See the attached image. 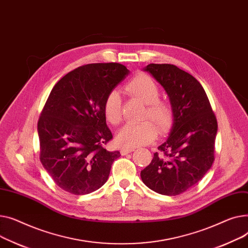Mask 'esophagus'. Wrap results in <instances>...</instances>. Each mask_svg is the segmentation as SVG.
Listing matches in <instances>:
<instances>
[{"instance_id":"obj_1","label":"esophagus","mask_w":248,"mask_h":248,"mask_svg":"<svg viewBox=\"0 0 248 248\" xmlns=\"http://www.w3.org/2000/svg\"><path fill=\"white\" fill-rule=\"evenodd\" d=\"M132 151H134V149H132V148H126V147H123V148H121L120 153H121V155H127V154L131 153Z\"/></svg>"}]
</instances>
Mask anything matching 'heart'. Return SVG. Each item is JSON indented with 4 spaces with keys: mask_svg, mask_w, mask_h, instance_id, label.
<instances>
[{
    "mask_svg": "<svg viewBox=\"0 0 248 248\" xmlns=\"http://www.w3.org/2000/svg\"><path fill=\"white\" fill-rule=\"evenodd\" d=\"M127 92L147 105L143 114V119L149 118V121L140 123H129L122 127L116 140L123 147L134 148L151 143L157 135V131L163 132L173 119L172 107L164 101H160V91L155 81L146 74H139L131 80L126 86ZM104 114L107 121L112 125H117L122 120L121 97L117 90L109 92L104 101Z\"/></svg>",
    "mask_w": 248,
    "mask_h": 248,
    "instance_id": "b5f03b06",
    "label": "heart"
}]
</instances>
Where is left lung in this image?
Wrapping results in <instances>:
<instances>
[{
  "label": "left lung",
  "instance_id": "obj_1",
  "mask_svg": "<svg viewBox=\"0 0 248 248\" xmlns=\"http://www.w3.org/2000/svg\"><path fill=\"white\" fill-rule=\"evenodd\" d=\"M143 70L166 91L173 123L159 153H154L140 176L159 194L178 195L195 186L211 168L217 121L204 89L189 73L170 64H149Z\"/></svg>",
  "mask_w": 248,
  "mask_h": 248
}]
</instances>
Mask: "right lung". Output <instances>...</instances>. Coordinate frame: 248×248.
<instances>
[{"instance_id": "add662e5", "label": "right lung", "mask_w": 248, "mask_h": 248, "mask_svg": "<svg viewBox=\"0 0 248 248\" xmlns=\"http://www.w3.org/2000/svg\"><path fill=\"white\" fill-rule=\"evenodd\" d=\"M130 71L119 63H96L69 72L52 89L38 122L40 160L54 182L75 195L89 194L108 180L119 151L112 139L104 101Z\"/></svg>"}]
</instances>
